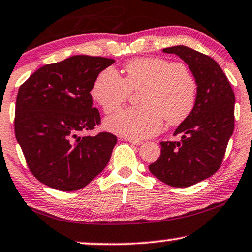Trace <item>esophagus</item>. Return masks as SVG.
I'll use <instances>...</instances> for the list:
<instances>
[{
	"instance_id": "obj_1",
	"label": "esophagus",
	"mask_w": 252,
	"mask_h": 252,
	"mask_svg": "<svg viewBox=\"0 0 252 252\" xmlns=\"http://www.w3.org/2000/svg\"><path fill=\"white\" fill-rule=\"evenodd\" d=\"M127 141L130 142V143H133V145H136V146L141 145V143H142L141 140H138V139H132V138H128V139H127Z\"/></svg>"
}]
</instances>
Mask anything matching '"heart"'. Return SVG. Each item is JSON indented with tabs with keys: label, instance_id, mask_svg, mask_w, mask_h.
Returning a JSON list of instances; mask_svg holds the SVG:
<instances>
[{
	"label": "heart",
	"instance_id": "heart-1",
	"mask_svg": "<svg viewBox=\"0 0 252 252\" xmlns=\"http://www.w3.org/2000/svg\"><path fill=\"white\" fill-rule=\"evenodd\" d=\"M124 78L106 68L94 78L91 97L105 113L125 103L130 91L142 90L139 107H129L105 120L110 132L132 139H145L162 129L166 119L176 126L190 117L197 102V83L183 64L158 58H141L125 66Z\"/></svg>",
	"mask_w": 252,
	"mask_h": 252
}]
</instances>
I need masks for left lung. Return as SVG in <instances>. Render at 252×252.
I'll return each instance as SVG.
<instances>
[{
  "label": "left lung",
  "instance_id": "left-lung-1",
  "mask_svg": "<svg viewBox=\"0 0 252 252\" xmlns=\"http://www.w3.org/2000/svg\"><path fill=\"white\" fill-rule=\"evenodd\" d=\"M176 54L190 68L197 83L192 113L176 128L181 141H162L161 155L149 171L165 184L188 188L205 181L220 168L234 132L235 94L218 62L178 45L163 50Z\"/></svg>",
  "mask_w": 252,
  "mask_h": 252
}]
</instances>
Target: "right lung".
<instances>
[{"mask_svg":"<svg viewBox=\"0 0 252 252\" xmlns=\"http://www.w3.org/2000/svg\"><path fill=\"white\" fill-rule=\"evenodd\" d=\"M113 59L74 55L34 71L19 87L15 134L32 175L60 191L89 184L110 161L116 135L80 136L100 123L91 87Z\"/></svg>","mask_w":252,"mask_h":252,"instance_id":"right-lung-1","label":"right lung"}]
</instances>
